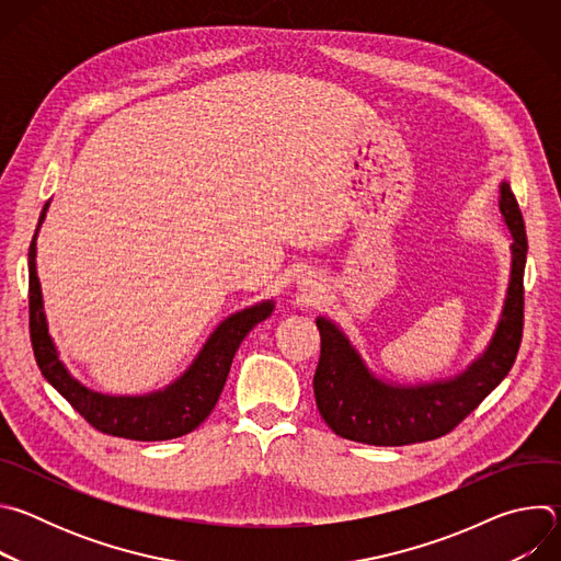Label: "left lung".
I'll return each mask as SVG.
<instances>
[{
    "label": "left lung",
    "instance_id": "left-lung-1",
    "mask_svg": "<svg viewBox=\"0 0 561 561\" xmlns=\"http://www.w3.org/2000/svg\"><path fill=\"white\" fill-rule=\"evenodd\" d=\"M500 210L513 234L511 282L495 335L486 351L455 377L431 383H388L327 317H317L322 355L312 377L314 402L329 428L351 442L407 446L450 433L484 402L515 364L524 331L526 228L508 182L500 184Z\"/></svg>",
    "mask_w": 561,
    "mask_h": 561
}]
</instances>
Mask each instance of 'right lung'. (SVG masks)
Returning <instances> with one entry per match:
<instances>
[{"mask_svg": "<svg viewBox=\"0 0 561 561\" xmlns=\"http://www.w3.org/2000/svg\"><path fill=\"white\" fill-rule=\"evenodd\" d=\"M48 204H44L33 242L28 249V312H31V344L37 366L46 381L82 415L93 428L113 437L135 442H164L195 431L215 409L224 390L232 357L244 337L266 317H271L275 301L266 299L239 310L210 333L193 364L162 390L148 394H104L79 383L61 364L59 353L48 335L44 314L42 286L37 277V232L46 219Z\"/></svg>", "mask_w": 561, "mask_h": 561, "instance_id": "add662e5", "label": "right lung"}]
</instances>
